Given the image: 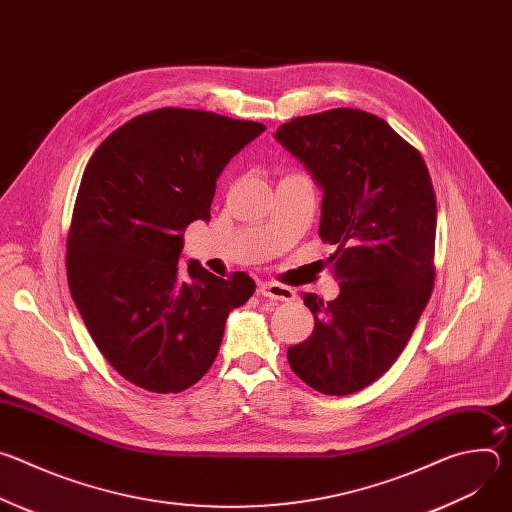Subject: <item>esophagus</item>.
Masks as SVG:
<instances>
[{
    "label": "esophagus",
    "mask_w": 512,
    "mask_h": 512,
    "mask_svg": "<svg viewBox=\"0 0 512 512\" xmlns=\"http://www.w3.org/2000/svg\"><path fill=\"white\" fill-rule=\"evenodd\" d=\"M259 296L267 298V300H275V302H291L296 298V291L291 287L273 283V281H263L259 283Z\"/></svg>",
    "instance_id": "esophagus-1"
}]
</instances>
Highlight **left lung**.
<instances>
[{
  "instance_id": "1",
  "label": "left lung",
  "mask_w": 512,
  "mask_h": 512,
  "mask_svg": "<svg viewBox=\"0 0 512 512\" xmlns=\"http://www.w3.org/2000/svg\"><path fill=\"white\" fill-rule=\"evenodd\" d=\"M275 137L324 190L320 239L340 281L332 302L306 294L308 340L289 346L294 373L324 395H350L383 377L407 346L435 279L437 206L421 154L360 109L283 123Z\"/></svg>"
}]
</instances>
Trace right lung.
<instances>
[{
  "label": "right lung",
  "instance_id": "right-lung-1",
  "mask_svg": "<svg viewBox=\"0 0 512 512\" xmlns=\"http://www.w3.org/2000/svg\"><path fill=\"white\" fill-rule=\"evenodd\" d=\"M263 123L164 107L115 129L91 156L66 241L70 296L101 354L135 387L180 393L221 348L255 291L245 273L178 265L184 231L208 221L216 178Z\"/></svg>",
  "mask_w": 512,
  "mask_h": 512
}]
</instances>
